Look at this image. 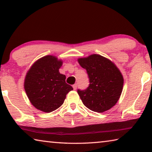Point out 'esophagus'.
I'll list each match as a JSON object with an SVG mask.
<instances>
[{"instance_id": "34e87169", "label": "esophagus", "mask_w": 152, "mask_h": 152, "mask_svg": "<svg viewBox=\"0 0 152 152\" xmlns=\"http://www.w3.org/2000/svg\"><path fill=\"white\" fill-rule=\"evenodd\" d=\"M73 90H75L77 89V83L74 84V85L73 86Z\"/></svg>"}]
</instances>
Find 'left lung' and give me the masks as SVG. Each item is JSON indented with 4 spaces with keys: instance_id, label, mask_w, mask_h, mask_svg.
<instances>
[{
    "instance_id": "left-lung-1",
    "label": "left lung",
    "mask_w": 152,
    "mask_h": 152,
    "mask_svg": "<svg viewBox=\"0 0 152 152\" xmlns=\"http://www.w3.org/2000/svg\"><path fill=\"white\" fill-rule=\"evenodd\" d=\"M87 71L90 84L84 90H77L83 103L90 110L103 113L112 108L122 94L124 78L116 65L99 54L77 60Z\"/></svg>"
}]
</instances>
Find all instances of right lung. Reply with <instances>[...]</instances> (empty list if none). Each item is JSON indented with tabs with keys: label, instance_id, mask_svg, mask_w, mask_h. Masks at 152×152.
<instances>
[{
	"label": "right lung",
	"instance_id": "add662e5",
	"mask_svg": "<svg viewBox=\"0 0 152 152\" xmlns=\"http://www.w3.org/2000/svg\"><path fill=\"white\" fill-rule=\"evenodd\" d=\"M62 60L54 56L41 58L26 75L24 89L30 102L36 109L50 113L62 105L73 88L66 83V76L60 73Z\"/></svg>",
	"mask_w": 152,
	"mask_h": 152
}]
</instances>
